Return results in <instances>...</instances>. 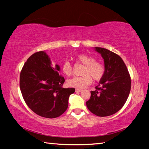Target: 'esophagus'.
I'll use <instances>...</instances> for the list:
<instances>
[{"label": "esophagus", "mask_w": 149, "mask_h": 149, "mask_svg": "<svg viewBox=\"0 0 149 149\" xmlns=\"http://www.w3.org/2000/svg\"><path fill=\"white\" fill-rule=\"evenodd\" d=\"M81 89H75V92H77V93H79V92H81Z\"/></svg>", "instance_id": "1"}]
</instances>
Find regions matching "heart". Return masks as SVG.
<instances>
[{
    "label": "heart",
    "mask_w": 149,
    "mask_h": 149,
    "mask_svg": "<svg viewBox=\"0 0 149 149\" xmlns=\"http://www.w3.org/2000/svg\"><path fill=\"white\" fill-rule=\"evenodd\" d=\"M76 62L84 65L82 70V76L74 77L67 81L68 86L83 89L91 84L93 79L99 81L105 74V67L102 63L96 61L95 58L89 55L81 54L75 57ZM61 71L66 76L69 77L73 74V68L69 61L65 60L62 64Z\"/></svg>",
    "instance_id": "heart-1"
}]
</instances>
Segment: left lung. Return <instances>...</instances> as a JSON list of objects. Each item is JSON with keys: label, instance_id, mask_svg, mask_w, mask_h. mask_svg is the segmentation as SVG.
Listing matches in <instances>:
<instances>
[{"label": "left lung", "instance_id": "left-lung-1", "mask_svg": "<svg viewBox=\"0 0 149 149\" xmlns=\"http://www.w3.org/2000/svg\"><path fill=\"white\" fill-rule=\"evenodd\" d=\"M95 50L104 59L105 74L96 90L91 91L86 105L97 116H108L116 113L124 105L130 93L131 77L119 55L101 47H95Z\"/></svg>", "mask_w": 149, "mask_h": 149}]
</instances>
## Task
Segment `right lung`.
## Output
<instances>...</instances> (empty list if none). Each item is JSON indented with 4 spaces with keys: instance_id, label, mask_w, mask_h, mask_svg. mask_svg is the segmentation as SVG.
Here are the masks:
<instances>
[{
    "instance_id": "right-lung-1",
    "label": "right lung",
    "mask_w": 149,
    "mask_h": 149,
    "mask_svg": "<svg viewBox=\"0 0 149 149\" xmlns=\"http://www.w3.org/2000/svg\"><path fill=\"white\" fill-rule=\"evenodd\" d=\"M60 66H52L44 51L33 54L22 68L19 87L25 102L35 114L47 118L61 116L68 107L74 88L62 87L65 79L59 75Z\"/></svg>"
}]
</instances>
